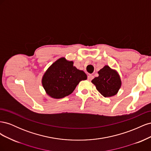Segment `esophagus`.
Segmentation results:
<instances>
[{
  "label": "esophagus",
  "instance_id": "1",
  "mask_svg": "<svg viewBox=\"0 0 151 151\" xmlns=\"http://www.w3.org/2000/svg\"><path fill=\"white\" fill-rule=\"evenodd\" d=\"M93 78H94L93 75H92V74H89V75H88V79L89 81H91L92 79H93Z\"/></svg>",
  "mask_w": 151,
  "mask_h": 151
}]
</instances>
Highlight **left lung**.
Returning <instances> with one entry per match:
<instances>
[{
  "label": "left lung",
  "mask_w": 151,
  "mask_h": 151,
  "mask_svg": "<svg viewBox=\"0 0 151 151\" xmlns=\"http://www.w3.org/2000/svg\"><path fill=\"white\" fill-rule=\"evenodd\" d=\"M99 76L92 80L96 89L104 97H111L116 94L122 82L118 73L108 65L98 71Z\"/></svg>",
  "instance_id": "obj_1"
}]
</instances>
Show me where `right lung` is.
I'll return each mask as SVG.
<instances>
[{
  "label": "right lung",
  "mask_w": 151,
  "mask_h": 151,
  "mask_svg": "<svg viewBox=\"0 0 151 151\" xmlns=\"http://www.w3.org/2000/svg\"><path fill=\"white\" fill-rule=\"evenodd\" d=\"M72 61L60 58L45 73L42 85L48 95L60 99L72 93L79 82L87 79V75L73 65Z\"/></svg>",
  "instance_id": "1"
}]
</instances>
